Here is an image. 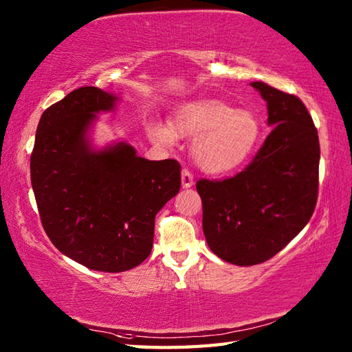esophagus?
Segmentation results:
<instances>
[{
    "label": "esophagus",
    "mask_w": 352,
    "mask_h": 352,
    "mask_svg": "<svg viewBox=\"0 0 352 352\" xmlns=\"http://www.w3.org/2000/svg\"><path fill=\"white\" fill-rule=\"evenodd\" d=\"M182 183H183V188H192L193 186V175L188 168H184L182 172Z\"/></svg>",
    "instance_id": "esophagus-1"
}]
</instances>
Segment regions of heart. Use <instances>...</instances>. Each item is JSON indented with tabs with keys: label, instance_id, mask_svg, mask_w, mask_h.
<instances>
[{
	"label": "heart",
	"instance_id": "b5f03b06",
	"mask_svg": "<svg viewBox=\"0 0 352 352\" xmlns=\"http://www.w3.org/2000/svg\"><path fill=\"white\" fill-rule=\"evenodd\" d=\"M197 138L193 157L201 168L223 174L241 166L260 144L261 124L248 110H237L221 100H199L177 111L172 129L163 124L151 126V136L170 144L175 134Z\"/></svg>",
	"mask_w": 352,
	"mask_h": 352
}]
</instances>
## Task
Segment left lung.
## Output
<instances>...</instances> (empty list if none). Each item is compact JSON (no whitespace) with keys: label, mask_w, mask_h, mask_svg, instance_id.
<instances>
[{"label":"left lung","mask_w":352,"mask_h":352,"mask_svg":"<svg viewBox=\"0 0 352 352\" xmlns=\"http://www.w3.org/2000/svg\"><path fill=\"white\" fill-rule=\"evenodd\" d=\"M267 102L272 131L252 162L223 180L197 182L210 250L237 266L263 263L307 226L319 188L318 130L298 96L251 83Z\"/></svg>","instance_id":"obj_1"}]
</instances>
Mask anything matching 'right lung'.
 I'll return each mask as SVG.
<instances>
[{
    "mask_svg": "<svg viewBox=\"0 0 352 352\" xmlns=\"http://www.w3.org/2000/svg\"><path fill=\"white\" fill-rule=\"evenodd\" d=\"M115 96L78 87L41 116L30 177L42 227L65 256L94 271L124 272L153 248L155 214L182 186L174 159L151 162L118 144L92 151L86 131Z\"/></svg>",
    "mask_w": 352,
    "mask_h": 352,
    "instance_id": "add662e5",
    "label": "right lung"
}]
</instances>
